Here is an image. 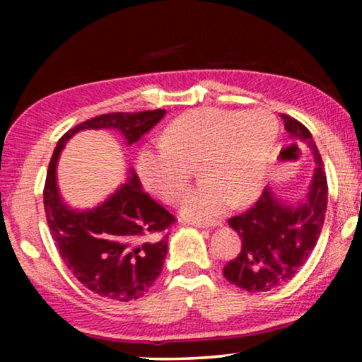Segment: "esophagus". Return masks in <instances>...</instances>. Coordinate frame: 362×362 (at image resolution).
<instances>
[{
    "instance_id": "34e87169",
    "label": "esophagus",
    "mask_w": 362,
    "mask_h": 362,
    "mask_svg": "<svg viewBox=\"0 0 362 362\" xmlns=\"http://www.w3.org/2000/svg\"><path fill=\"white\" fill-rule=\"evenodd\" d=\"M192 226H196V227H217V226H221V221H197V222H192Z\"/></svg>"
}]
</instances>
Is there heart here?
<instances>
[{"label": "heart", "instance_id": "obj_1", "mask_svg": "<svg viewBox=\"0 0 362 362\" xmlns=\"http://www.w3.org/2000/svg\"><path fill=\"white\" fill-rule=\"evenodd\" d=\"M279 123L257 108L237 113L201 108L177 117L166 140L141 148L138 173L148 189L176 202L196 175V165L209 177L187 192L181 212L187 219L222 216L234 202L254 201L264 186Z\"/></svg>", "mask_w": 362, "mask_h": 362}]
</instances>
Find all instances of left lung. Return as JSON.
I'll use <instances>...</instances> for the list:
<instances>
[{
    "mask_svg": "<svg viewBox=\"0 0 362 362\" xmlns=\"http://www.w3.org/2000/svg\"><path fill=\"white\" fill-rule=\"evenodd\" d=\"M280 117L290 136L313 150L315 176L298 206L281 204L265 187L254 206L229 219L242 247L239 255L226 264L224 276L250 293L269 291L293 279L320 239L328 206V181L313 136L296 118L286 113Z\"/></svg>",
    "mask_w": 362,
    "mask_h": 362,
    "instance_id": "8db88e82",
    "label": "left lung"
}]
</instances>
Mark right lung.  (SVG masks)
<instances>
[{
  "label": "right lung",
  "instance_id": "add662e5",
  "mask_svg": "<svg viewBox=\"0 0 362 362\" xmlns=\"http://www.w3.org/2000/svg\"><path fill=\"white\" fill-rule=\"evenodd\" d=\"M166 110L112 112L71 128L49 161L44 185V211L59 254L69 270L93 293L110 300L140 298L161 274L168 252V230L176 217L141 189L135 171L115 194L95 209L76 212L61 202L56 165L74 133L86 128H110L128 145L140 140L165 117Z\"/></svg>",
  "mask_w": 362,
  "mask_h": 362
}]
</instances>
